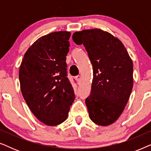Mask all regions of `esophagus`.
Returning <instances> with one entry per match:
<instances>
[{
	"label": "esophagus",
	"mask_w": 151,
	"mask_h": 151,
	"mask_svg": "<svg viewBox=\"0 0 151 151\" xmlns=\"http://www.w3.org/2000/svg\"><path fill=\"white\" fill-rule=\"evenodd\" d=\"M81 76H76V80H77V81H78V83H80V81H81Z\"/></svg>",
	"instance_id": "1"
}]
</instances>
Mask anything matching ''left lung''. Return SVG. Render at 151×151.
Returning <instances> with one entry per match:
<instances>
[{
  "instance_id": "1",
  "label": "left lung",
  "mask_w": 151,
  "mask_h": 151,
  "mask_svg": "<svg viewBox=\"0 0 151 151\" xmlns=\"http://www.w3.org/2000/svg\"><path fill=\"white\" fill-rule=\"evenodd\" d=\"M72 38L84 45L93 69L85 100L90 119L98 125H110L120 116L132 91V60L118 38L100 29L75 32Z\"/></svg>"
}]
</instances>
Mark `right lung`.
<instances>
[{"label": "right lung", "instance_id": "right-lung-1", "mask_svg": "<svg viewBox=\"0 0 151 151\" xmlns=\"http://www.w3.org/2000/svg\"><path fill=\"white\" fill-rule=\"evenodd\" d=\"M70 36L61 31L42 36L28 49L20 67L22 96L37 119L49 126L66 120L75 99L66 63Z\"/></svg>", "mask_w": 151, "mask_h": 151}]
</instances>
